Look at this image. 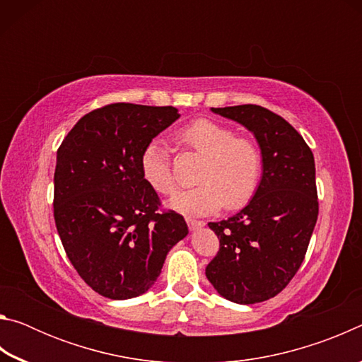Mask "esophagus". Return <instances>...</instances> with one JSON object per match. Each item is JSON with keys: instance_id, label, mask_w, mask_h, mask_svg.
I'll return each instance as SVG.
<instances>
[{"instance_id": "34e87169", "label": "esophagus", "mask_w": 362, "mask_h": 362, "mask_svg": "<svg viewBox=\"0 0 362 362\" xmlns=\"http://www.w3.org/2000/svg\"><path fill=\"white\" fill-rule=\"evenodd\" d=\"M187 225L189 230H196V228H201V226H204L206 222L204 220H196V218H187Z\"/></svg>"}]
</instances>
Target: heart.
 Returning a JSON list of instances; mask_svg holds the SVG:
<instances>
[{
  "label": "heart",
  "mask_w": 362,
  "mask_h": 362,
  "mask_svg": "<svg viewBox=\"0 0 362 362\" xmlns=\"http://www.w3.org/2000/svg\"><path fill=\"white\" fill-rule=\"evenodd\" d=\"M182 150L203 156L196 174V185L170 201L175 211L206 216L246 206L259 188L262 177V151L252 139L236 136L230 126L211 119H196L174 134ZM140 169L146 183L159 194L175 193L173 155L159 140H151L140 156Z\"/></svg>",
  "instance_id": "b5f03b06"
}]
</instances>
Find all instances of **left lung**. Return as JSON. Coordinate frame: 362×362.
Returning a JSON list of instances; mask_svg holds the SVG:
<instances>
[{"mask_svg": "<svg viewBox=\"0 0 362 362\" xmlns=\"http://www.w3.org/2000/svg\"><path fill=\"white\" fill-rule=\"evenodd\" d=\"M212 112L254 132L263 175L243 211L209 222L220 244L206 276L226 300L265 302L296 276L313 235L320 212L315 158L303 137L268 108L247 103Z\"/></svg>", "mask_w": 362, "mask_h": 362, "instance_id": "1", "label": "left lung"}]
</instances>
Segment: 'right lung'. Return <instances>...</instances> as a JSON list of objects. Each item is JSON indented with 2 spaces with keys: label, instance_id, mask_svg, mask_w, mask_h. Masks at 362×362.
I'll use <instances>...</instances> for the list:
<instances>
[{
  "label": "right lung",
  "instance_id": "obj_1",
  "mask_svg": "<svg viewBox=\"0 0 362 362\" xmlns=\"http://www.w3.org/2000/svg\"><path fill=\"white\" fill-rule=\"evenodd\" d=\"M179 116L174 107L110 103L84 115L59 146L54 220L71 265L103 297L142 296L188 235L140 169L145 146Z\"/></svg>",
  "mask_w": 362,
  "mask_h": 362
}]
</instances>
